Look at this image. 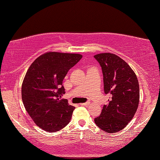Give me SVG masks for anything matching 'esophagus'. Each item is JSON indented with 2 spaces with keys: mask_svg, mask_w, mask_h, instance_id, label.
<instances>
[{
  "mask_svg": "<svg viewBox=\"0 0 160 160\" xmlns=\"http://www.w3.org/2000/svg\"><path fill=\"white\" fill-rule=\"evenodd\" d=\"M90 102H87L85 103H82V104H80V106H86V107H88V106H89V105H90Z\"/></svg>",
  "mask_w": 160,
  "mask_h": 160,
  "instance_id": "obj_1",
  "label": "esophagus"
}]
</instances>
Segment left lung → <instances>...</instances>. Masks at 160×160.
Returning <instances> with one entry per match:
<instances>
[{
    "label": "left lung",
    "mask_w": 160,
    "mask_h": 160,
    "mask_svg": "<svg viewBox=\"0 0 160 160\" xmlns=\"http://www.w3.org/2000/svg\"><path fill=\"white\" fill-rule=\"evenodd\" d=\"M94 57L102 67L104 93L110 95L94 123L106 132H116L128 125L138 109V80L128 63L115 54L99 53Z\"/></svg>",
    "instance_id": "obj_1"
}]
</instances>
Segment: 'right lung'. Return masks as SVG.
I'll list each match as a JSON object with an SVG mask.
<instances>
[{
  "label": "right lung",
  "mask_w": 160,
  "mask_h": 160,
  "mask_svg": "<svg viewBox=\"0 0 160 160\" xmlns=\"http://www.w3.org/2000/svg\"><path fill=\"white\" fill-rule=\"evenodd\" d=\"M82 55L48 52L32 63L22 85L25 109L37 125L48 132H56L68 125L75 107L61 99L63 80Z\"/></svg>",
  "instance_id": "1"
}]
</instances>
